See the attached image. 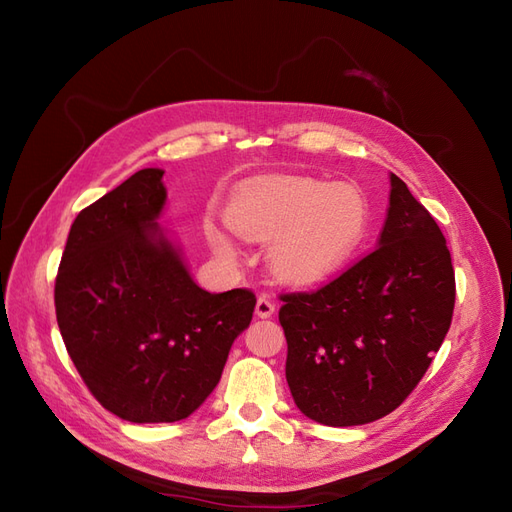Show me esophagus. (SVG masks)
Instances as JSON below:
<instances>
[{
    "instance_id": "1",
    "label": "esophagus",
    "mask_w": 512,
    "mask_h": 512,
    "mask_svg": "<svg viewBox=\"0 0 512 512\" xmlns=\"http://www.w3.org/2000/svg\"><path fill=\"white\" fill-rule=\"evenodd\" d=\"M275 312V303L267 297V294H260L256 301V316L258 318H271Z\"/></svg>"
}]
</instances>
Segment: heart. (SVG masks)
<instances>
[{
	"label": "heart",
	"mask_w": 512,
	"mask_h": 512,
	"mask_svg": "<svg viewBox=\"0 0 512 512\" xmlns=\"http://www.w3.org/2000/svg\"><path fill=\"white\" fill-rule=\"evenodd\" d=\"M226 222L245 241L269 243L271 273L290 286H314L342 269L369 226V203L350 183L305 177L262 179L226 209ZM224 262L241 254L224 232L211 235Z\"/></svg>",
	"instance_id": "obj_1"
}]
</instances>
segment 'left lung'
<instances>
[{
	"label": "left lung",
	"mask_w": 512,
	"mask_h": 512,
	"mask_svg": "<svg viewBox=\"0 0 512 512\" xmlns=\"http://www.w3.org/2000/svg\"><path fill=\"white\" fill-rule=\"evenodd\" d=\"M286 380L297 408L329 427L393 412L444 342L455 271L440 226L391 175L378 247L331 284L284 294Z\"/></svg>",
	"instance_id": "8db88e82"
}]
</instances>
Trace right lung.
I'll return each instance as SVG.
<instances>
[{"label":"right lung","mask_w":512,"mask_h":512,"mask_svg":"<svg viewBox=\"0 0 512 512\" xmlns=\"http://www.w3.org/2000/svg\"><path fill=\"white\" fill-rule=\"evenodd\" d=\"M162 168H143L83 209L55 282L57 324L100 404L130 423H175L218 386L250 327L245 288H200L183 245L160 224Z\"/></svg>","instance_id":"1"}]
</instances>
